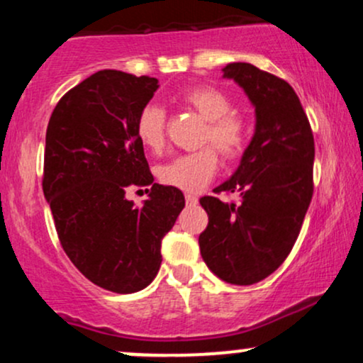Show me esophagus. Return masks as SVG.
Masks as SVG:
<instances>
[{
  "label": "esophagus",
  "mask_w": 363,
  "mask_h": 363,
  "mask_svg": "<svg viewBox=\"0 0 363 363\" xmlns=\"http://www.w3.org/2000/svg\"><path fill=\"white\" fill-rule=\"evenodd\" d=\"M186 203L189 206H194V205H198V198H196L194 194H186Z\"/></svg>",
  "instance_id": "esophagus-1"
}]
</instances>
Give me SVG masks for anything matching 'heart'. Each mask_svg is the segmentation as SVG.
<instances>
[{"label":"heart","mask_w":363,"mask_h":363,"mask_svg":"<svg viewBox=\"0 0 363 363\" xmlns=\"http://www.w3.org/2000/svg\"><path fill=\"white\" fill-rule=\"evenodd\" d=\"M179 102L205 119L201 143H211L225 160H235L244 153L249 140L247 121L232 111V101L227 94L215 86H194L179 97ZM167 116L162 107L148 104L136 119V136L150 152H160L165 145ZM213 147V148H214ZM203 147L165 162L157 170L164 184L194 193L211 181L218 167L216 150Z\"/></svg>","instance_id":"heart-1"}]
</instances>
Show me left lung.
Instances as JSON below:
<instances>
[{
	"label": "left lung",
	"mask_w": 363,
	"mask_h": 363,
	"mask_svg": "<svg viewBox=\"0 0 363 363\" xmlns=\"http://www.w3.org/2000/svg\"><path fill=\"white\" fill-rule=\"evenodd\" d=\"M223 78L245 91L256 111V129L239 167L215 189L237 193L239 203L199 199L208 213L199 249L220 280L252 285L280 268L301 232L314 193V136L285 80L249 62L227 65Z\"/></svg>",
	"instance_id": "1"
}]
</instances>
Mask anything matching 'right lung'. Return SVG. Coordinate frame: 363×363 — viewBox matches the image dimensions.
<instances>
[{"label": "right lung", "instance_id": "1", "mask_svg": "<svg viewBox=\"0 0 363 363\" xmlns=\"http://www.w3.org/2000/svg\"><path fill=\"white\" fill-rule=\"evenodd\" d=\"M157 78L102 69L54 107L45 133L44 196L60 242L85 278L116 294H133L160 269V245L184 208V194L153 182L136 136L140 111ZM150 185L149 199H125Z\"/></svg>", "mask_w": 363, "mask_h": 363}]
</instances>
